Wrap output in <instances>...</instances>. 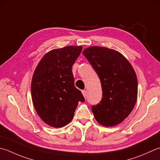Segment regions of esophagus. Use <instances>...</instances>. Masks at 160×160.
Listing matches in <instances>:
<instances>
[{
    "mask_svg": "<svg viewBox=\"0 0 160 160\" xmlns=\"http://www.w3.org/2000/svg\"><path fill=\"white\" fill-rule=\"evenodd\" d=\"M82 94H83L84 98H87V91H86V90H82Z\"/></svg>",
    "mask_w": 160,
    "mask_h": 160,
    "instance_id": "34e87169",
    "label": "esophagus"
}]
</instances>
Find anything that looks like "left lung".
<instances>
[{
	"instance_id": "left-lung-1",
	"label": "left lung",
	"mask_w": 160,
	"mask_h": 160,
	"mask_svg": "<svg viewBox=\"0 0 160 160\" xmlns=\"http://www.w3.org/2000/svg\"><path fill=\"white\" fill-rule=\"evenodd\" d=\"M82 54L101 80L102 98L92 105L96 120L105 127L117 126L133 109L137 98V78L132 65L113 49L92 46Z\"/></svg>"
}]
</instances>
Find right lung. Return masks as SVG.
Returning a JSON list of instances; mask_svg holds the SVG:
<instances>
[{"label": "right lung", "mask_w": 160, "mask_h": 160, "mask_svg": "<svg viewBox=\"0 0 160 160\" xmlns=\"http://www.w3.org/2000/svg\"><path fill=\"white\" fill-rule=\"evenodd\" d=\"M82 46H68L47 52L34 72L31 95L37 114L48 126L70 123L78 102L84 98L74 85L72 67Z\"/></svg>", "instance_id": "1"}]
</instances>
